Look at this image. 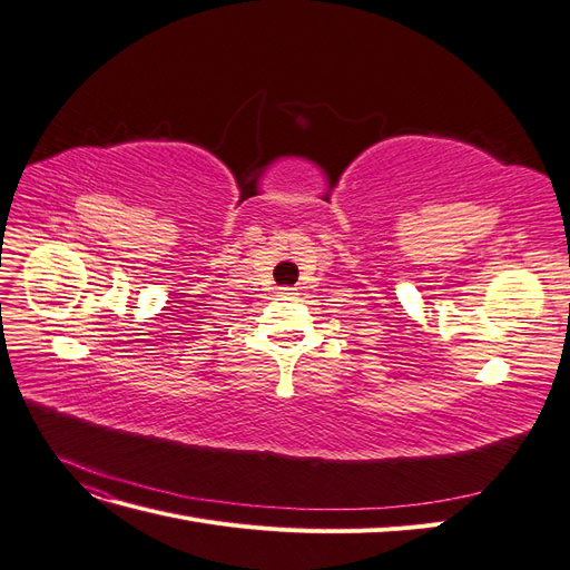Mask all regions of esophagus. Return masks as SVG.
Here are the masks:
<instances>
[{
    "mask_svg": "<svg viewBox=\"0 0 570 570\" xmlns=\"http://www.w3.org/2000/svg\"><path fill=\"white\" fill-rule=\"evenodd\" d=\"M283 295H295V287H283Z\"/></svg>",
    "mask_w": 570,
    "mask_h": 570,
    "instance_id": "obj_1",
    "label": "esophagus"
}]
</instances>
